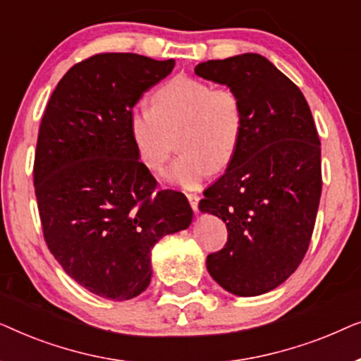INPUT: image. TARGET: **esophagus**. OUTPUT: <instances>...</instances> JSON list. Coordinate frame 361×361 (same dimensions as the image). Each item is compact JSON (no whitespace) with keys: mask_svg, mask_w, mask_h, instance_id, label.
Segmentation results:
<instances>
[{"mask_svg":"<svg viewBox=\"0 0 361 361\" xmlns=\"http://www.w3.org/2000/svg\"><path fill=\"white\" fill-rule=\"evenodd\" d=\"M187 199H189V204H190L192 209H194V210L199 209V200H200L199 195H197V194H187Z\"/></svg>","mask_w":361,"mask_h":361,"instance_id":"obj_1","label":"esophagus"}]
</instances>
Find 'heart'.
<instances>
[{
    "label": "heart",
    "instance_id": "b5f03b06",
    "mask_svg": "<svg viewBox=\"0 0 361 361\" xmlns=\"http://www.w3.org/2000/svg\"><path fill=\"white\" fill-rule=\"evenodd\" d=\"M179 130L182 154L166 179L194 189L214 169L228 166L236 154L243 133L238 93L179 75L152 95V106H135L130 113L131 140L140 161L152 172L164 169L172 154V135Z\"/></svg>",
    "mask_w": 361,
    "mask_h": 361
}]
</instances>
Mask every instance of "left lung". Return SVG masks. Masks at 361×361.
<instances>
[{
    "instance_id": "1",
    "label": "left lung",
    "mask_w": 361,
    "mask_h": 361,
    "mask_svg": "<svg viewBox=\"0 0 361 361\" xmlns=\"http://www.w3.org/2000/svg\"><path fill=\"white\" fill-rule=\"evenodd\" d=\"M195 73L235 90L243 105L236 154L199 204L228 230L207 269L235 295L269 293L298 269L314 231L322 169L312 113L299 87L259 54L202 62Z\"/></svg>"
}]
</instances>
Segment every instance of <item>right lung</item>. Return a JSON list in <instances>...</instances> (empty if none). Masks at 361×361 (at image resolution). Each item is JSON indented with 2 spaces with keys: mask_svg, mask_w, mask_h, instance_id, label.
<instances>
[{
  "mask_svg": "<svg viewBox=\"0 0 361 361\" xmlns=\"http://www.w3.org/2000/svg\"><path fill=\"white\" fill-rule=\"evenodd\" d=\"M174 66L97 54L62 77L44 111L34 159L44 238L63 271L100 298L140 295L152 246L192 224L187 197L156 190L130 135L133 106Z\"/></svg>",
  "mask_w": 361,
  "mask_h": 361,
  "instance_id": "obj_1",
  "label": "right lung"
}]
</instances>
